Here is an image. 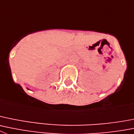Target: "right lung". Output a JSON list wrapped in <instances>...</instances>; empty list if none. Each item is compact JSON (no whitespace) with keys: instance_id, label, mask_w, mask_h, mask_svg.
<instances>
[{"instance_id":"obj_1","label":"right lung","mask_w":134,"mask_h":134,"mask_svg":"<svg viewBox=\"0 0 134 134\" xmlns=\"http://www.w3.org/2000/svg\"><path fill=\"white\" fill-rule=\"evenodd\" d=\"M28 90H29V88H28Z\"/></svg>"}]
</instances>
